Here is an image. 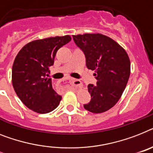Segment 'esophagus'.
Returning a JSON list of instances; mask_svg holds the SVG:
<instances>
[{
    "mask_svg": "<svg viewBox=\"0 0 153 153\" xmlns=\"http://www.w3.org/2000/svg\"><path fill=\"white\" fill-rule=\"evenodd\" d=\"M59 85L63 88H76L82 85V83L80 80L74 79L72 78L64 79L59 82Z\"/></svg>",
    "mask_w": 153,
    "mask_h": 153,
    "instance_id": "esophagus-1",
    "label": "esophagus"
}]
</instances>
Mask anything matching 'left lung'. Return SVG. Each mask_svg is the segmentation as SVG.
I'll return each mask as SVG.
<instances>
[{
  "mask_svg": "<svg viewBox=\"0 0 153 153\" xmlns=\"http://www.w3.org/2000/svg\"><path fill=\"white\" fill-rule=\"evenodd\" d=\"M77 46L85 54L86 67L95 71L96 85L89 84L91 100L84 108L93 113L111 108L121 97L130 74V61L126 50L101 33L73 35Z\"/></svg>",
  "mask_w": 153,
  "mask_h": 153,
  "instance_id": "1",
  "label": "left lung"
}]
</instances>
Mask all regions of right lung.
<instances>
[{
	"label": "right lung",
	"mask_w": 153,
	"mask_h": 153,
	"mask_svg": "<svg viewBox=\"0 0 153 153\" xmlns=\"http://www.w3.org/2000/svg\"><path fill=\"white\" fill-rule=\"evenodd\" d=\"M71 40V36H56L32 41L19 52L12 66V85L17 96L28 108L40 114L53 111L62 97L48 79L57 50Z\"/></svg>",
	"instance_id": "obj_1"
}]
</instances>
